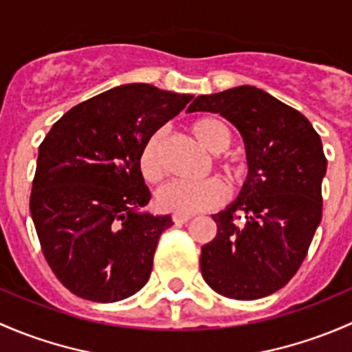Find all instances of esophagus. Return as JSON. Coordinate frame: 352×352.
Returning <instances> with one entry per match:
<instances>
[{
  "mask_svg": "<svg viewBox=\"0 0 352 352\" xmlns=\"http://www.w3.org/2000/svg\"><path fill=\"white\" fill-rule=\"evenodd\" d=\"M173 223H177V225H182V223H187L190 219L189 214H179V212H175V214L172 216Z\"/></svg>",
  "mask_w": 352,
  "mask_h": 352,
  "instance_id": "1",
  "label": "esophagus"
}]
</instances>
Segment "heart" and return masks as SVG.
Instances as JSON below:
<instances>
[{
    "label": "heart",
    "instance_id": "1",
    "mask_svg": "<svg viewBox=\"0 0 352 352\" xmlns=\"http://www.w3.org/2000/svg\"><path fill=\"white\" fill-rule=\"evenodd\" d=\"M190 133L199 141L202 148L209 153H223L232 144V133L228 126L218 117H201L194 120L190 126ZM162 131H156L148 138L140 155V170L148 182H156L163 175L162 156ZM221 168L230 179L239 173V165L235 160H225L221 162ZM226 199V187L221 180L208 179L202 182H186V180H173L165 184L156 192V204L165 211L179 212V214H194V212L208 211L216 208Z\"/></svg>",
    "mask_w": 352,
    "mask_h": 352
}]
</instances>
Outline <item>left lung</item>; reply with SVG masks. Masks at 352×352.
Here are the masks:
<instances>
[{
	"label": "left lung",
	"mask_w": 352,
	"mask_h": 352,
	"mask_svg": "<svg viewBox=\"0 0 352 352\" xmlns=\"http://www.w3.org/2000/svg\"><path fill=\"white\" fill-rule=\"evenodd\" d=\"M187 112L230 120L242 134L248 165L239 197L212 214L218 232L202 245V278L233 300L269 296L296 274L320 225L327 172L320 136L303 113L250 85L199 95Z\"/></svg>",
	"instance_id": "8db88e82"
}]
</instances>
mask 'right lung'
Segmentation results:
<instances>
[{"instance_id": "obj_1", "label": "right lung", "mask_w": 352, "mask_h": 352, "mask_svg": "<svg viewBox=\"0 0 352 352\" xmlns=\"http://www.w3.org/2000/svg\"><path fill=\"white\" fill-rule=\"evenodd\" d=\"M194 95L120 85L67 110L38 146L30 214L56 278L76 296L113 303L148 283L170 214L143 211L140 155Z\"/></svg>"}]
</instances>
